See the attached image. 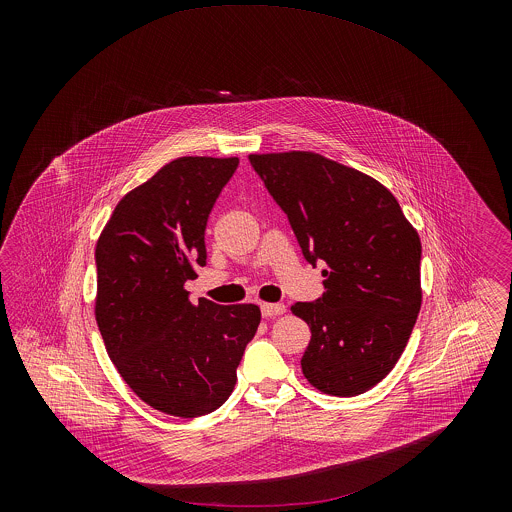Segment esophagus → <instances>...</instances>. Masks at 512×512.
<instances>
[{
    "label": "esophagus",
    "instance_id": "34e87169",
    "mask_svg": "<svg viewBox=\"0 0 512 512\" xmlns=\"http://www.w3.org/2000/svg\"><path fill=\"white\" fill-rule=\"evenodd\" d=\"M260 309H262V315H264L266 319L286 313V305H284V303H262Z\"/></svg>",
    "mask_w": 512,
    "mask_h": 512
}]
</instances>
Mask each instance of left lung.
Masks as SVG:
<instances>
[{"label":"left lung","mask_w":512,"mask_h":512,"mask_svg":"<svg viewBox=\"0 0 512 512\" xmlns=\"http://www.w3.org/2000/svg\"><path fill=\"white\" fill-rule=\"evenodd\" d=\"M288 215L305 260L325 264V292L297 301L311 329L303 376L331 396H359L398 363L416 325L422 244L396 197L365 173L313 151L252 153Z\"/></svg>","instance_id":"left-lung-1"}]
</instances>
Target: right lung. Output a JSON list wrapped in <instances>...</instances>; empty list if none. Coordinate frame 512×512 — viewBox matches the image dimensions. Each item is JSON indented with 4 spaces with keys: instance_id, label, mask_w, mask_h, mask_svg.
Returning a JSON list of instances; mask_svg holds the SVG:
<instances>
[{
    "instance_id": "add662e5",
    "label": "right lung",
    "mask_w": 512,
    "mask_h": 512,
    "mask_svg": "<svg viewBox=\"0 0 512 512\" xmlns=\"http://www.w3.org/2000/svg\"><path fill=\"white\" fill-rule=\"evenodd\" d=\"M238 157H177L114 209L96 242L94 315L108 357L151 408L197 418L220 408L260 325L254 303H191L205 228Z\"/></svg>"
}]
</instances>
